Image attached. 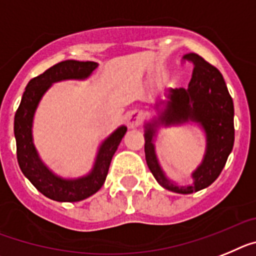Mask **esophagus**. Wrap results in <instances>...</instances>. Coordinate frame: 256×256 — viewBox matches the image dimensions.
<instances>
[{
    "label": "esophagus",
    "mask_w": 256,
    "mask_h": 256,
    "mask_svg": "<svg viewBox=\"0 0 256 256\" xmlns=\"http://www.w3.org/2000/svg\"><path fill=\"white\" fill-rule=\"evenodd\" d=\"M142 118H143V113L140 110H131L128 114V125L130 128H134L140 125Z\"/></svg>",
    "instance_id": "34e87169"
}]
</instances>
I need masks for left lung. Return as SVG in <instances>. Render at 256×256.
Wrapping results in <instances>:
<instances>
[{
	"mask_svg": "<svg viewBox=\"0 0 256 256\" xmlns=\"http://www.w3.org/2000/svg\"><path fill=\"white\" fill-rule=\"evenodd\" d=\"M183 59L193 64L192 80L188 88L170 90V100L160 116V121L168 126L190 120L201 124L205 128L208 148L201 166L193 172L194 183L188 186H178L166 179L156 158L153 146L154 125H146L144 152L150 172L164 188L190 194L214 183L226 166L234 143V108L223 76L214 66L193 52L184 55Z\"/></svg>",
	"mask_w": 256,
	"mask_h": 256,
	"instance_id": "left-lung-1",
	"label": "left lung"
}]
</instances>
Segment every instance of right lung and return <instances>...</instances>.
Masks as SVG:
<instances>
[{"instance_id":"obj_1","label":"right lung","mask_w":256,"mask_h":256,"mask_svg":"<svg viewBox=\"0 0 256 256\" xmlns=\"http://www.w3.org/2000/svg\"><path fill=\"white\" fill-rule=\"evenodd\" d=\"M98 66L94 62L64 60L30 80L15 113L14 134L16 139V157L20 170L30 183L48 198L59 202H77L90 197L100 190L106 182L110 161L118 148L128 128L121 126L102 144L92 171L88 176L66 180L56 176L40 160L32 142V121L42 95L54 82L70 78H86Z\"/></svg>"}]
</instances>
